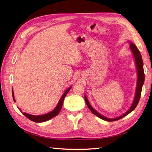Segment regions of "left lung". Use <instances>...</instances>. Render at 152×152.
<instances>
[{
	"mask_svg": "<svg viewBox=\"0 0 152 152\" xmlns=\"http://www.w3.org/2000/svg\"><path fill=\"white\" fill-rule=\"evenodd\" d=\"M130 49L132 50V52L133 53V55L134 57V59H135V63H136V66H137V73H138V80H137V90H136V94H135V96H134V102L132 104V105L130 107V109L128 110L127 112L123 114L122 116H120L119 117H117L116 118L114 119H110V118H107V117L102 116V114H100L97 112L96 110H94L93 108L91 107L90 103L88 101L86 97L85 96V102L87 104L88 107L89 108V109L91 110L93 114H95L97 117L100 118L101 119L104 120L105 121H108V122H114V121H116L118 120L121 118H122L123 117L126 116L127 114H129L131 112L135 109L136 107L137 106L138 103L139 102L140 100V97L141 95V91H142V85L144 82V69H143V61H142V56H141V54L139 49H137L135 45H134L133 43H131L130 44Z\"/></svg>",
	"mask_w": 152,
	"mask_h": 152,
	"instance_id": "obj_1",
	"label": "left lung"
}]
</instances>
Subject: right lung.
<instances>
[{"label": "right lung", "mask_w": 152, "mask_h": 152, "mask_svg": "<svg viewBox=\"0 0 152 152\" xmlns=\"http://www.w3.org/2000/svg\"><path fill=\"white\" fill-rule=\"evenodd\" d=\"M70 89H71V87L66 90V92L64 93L62 97L60 98L58 104H57V106L56 107L55 109H54L53 111H51V112H50V113L46 114H44V115H39V116L31 115V114H29L25 113H23V114H24V115L26 118H28L29 120H30L31 121H33V122H37V123L43 122H45V121H47V120H49L50 119L53 118V117H55L56 115H58V114L60 113V110H61V109H62V104H63V102H64V97L66 96V94L68 93V92L70 90ZM12 96H13V101L15 102L13 90H12Z\"/></svg>", "instance_id": "add662e5"}]
</instances>
